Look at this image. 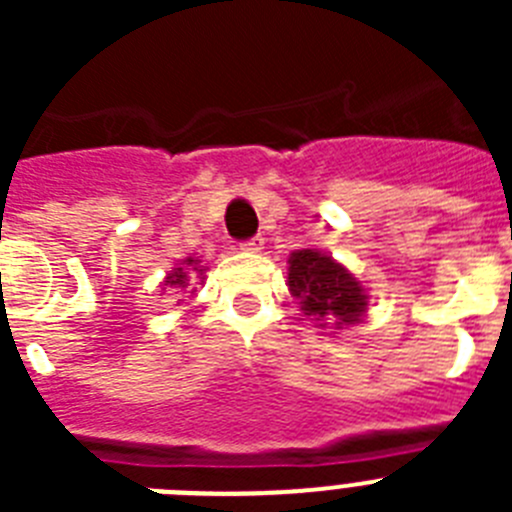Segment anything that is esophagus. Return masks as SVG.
I'll use <instances>...</instances> for the list:
<instances>
[{"label":"esophagus","instance_id":"1","mask_svg":"<svg viewBox=\"0 0 512 512\" xmlns=\"http://www.w3.org/2000/svg\"><path fill=\"white\" fill-rule=\"evenodd\" d=\"M264 248V238L261 235H253V238H248V241L241 243V251H248V253H256Z\"/></svg>","mask_w":512,"mask_h":512}]
</instances>
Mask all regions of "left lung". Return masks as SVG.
Listing matches in <instances>:
<instances>
[{
  "label": "left lung",
  "mask_w": 512,
  "mask_h": 512,
  "mask_svg": "<svg viewBox=\"0 0 512 512\" xmlns=\"http://www.w3.org/2000/svg\"><path fill=\"white\" fill-rule=\"evenodd\" d=\"M287 284L305 315H315V320H336L338 328L356 323L366 310L364 287L341 264L312 248L292 253Z\"/></svg>",
  "instance_id": "left-lung-1"
}]
</instances>
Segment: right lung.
I'll return each mask as SVG.
<instances>
[{
    "label": "right lung",
    "instance_id": "add662e5",
    "mask_svg": "<svg viewBox=\"0 0 512 512\" xmlns=\"http://www.w3.org/2000/svg\"><path fill=\"white\" fill-rule=\"evenodd\" d=\"M197 264V261L194 259H187V266H194ZM189 271H184V269H174L169 274V277H166V284H171V287H187V282H189V277H187Z\"/></svg>",
    "mask_w": 512,
    "mask_h": 512
}]
</instances>
